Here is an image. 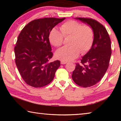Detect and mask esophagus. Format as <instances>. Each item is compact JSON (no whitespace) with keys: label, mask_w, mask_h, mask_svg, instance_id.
<instances>
[{"label":"esophagus","mask_w":121,"mask_h":121,"mask_svg":"<svg viewBox=\"0 0 121 121\" xmlns=\"http://www.w3.org/2000/svg\"><path fill=\"white\" fill-rule=\"evenodd\" d=\"M67 63V62H66V61H61V63L62 65H65V64H66V63Z\"/></svg>","instance_id":"34e87169"}]
</instances>
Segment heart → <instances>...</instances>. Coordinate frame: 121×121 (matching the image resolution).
<instances>
[{
	"instance_id": "heart-1",
	"label": "heart",
	"mask_w": 121,
	"mask_h": 121,
	"mask_svg": "<svg viewBox=\"0 0 121 121\" xmlns=\"http://www.w3.org/2000/svg\"><path fill=\"white\" fill-rule=\"evenodd\" d=\"M60 31L53 28L49 34L51 44L55 47L62 45L64 38L70 37V47H63L56 51L55 56L61 61H70L78 56L79 53L84 54L91 49L94 40L92 28L88 24L70 20L60 26Z\"/></svg>"
}]
</instances>
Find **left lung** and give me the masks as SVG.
Returning <instances> with one entry per match:
<instances>
[{
  "label": "left lung",
  "instance_id": "obj_1",
  "mask_svg": "<svg viewBox=\"0 0 121 121\" xmlns=\"http://www.w3.org/2000/svg\"><path fill=\"white\" fill-rule=\"evenodd\" d=\"M92 28L94 40L90 50L76 63L72 78L82 87H87L96 84L105 74L109 66L112 54L111 41L109 34L102 24L91 18L77 17Z\"/></svg>",
  "mask_w": 121,
  "mask_h": 121
}]
</instances>
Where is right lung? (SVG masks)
I'll list each match as a JSON object with an SVG mask.
<instances>
[{"label": "right lung", "instance_id": "1", "mask_svg": "<svg viewBox=\"0 0 121 121\" xmlns=\"http://www.w3.org/2000/svg\"><path fill=\"white\" fill-rule=\"evenodd\" d=\"M65 17L36 19L24 26L14 48L15 63L24 82L34 87L50 84L60 67V62H49L53 53L49 40L51 30Z\"/></svg>", "mask_w": 121, "mask_h": 121}]
</instances>
